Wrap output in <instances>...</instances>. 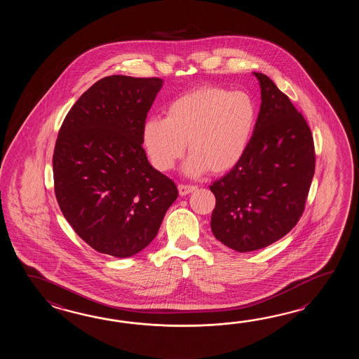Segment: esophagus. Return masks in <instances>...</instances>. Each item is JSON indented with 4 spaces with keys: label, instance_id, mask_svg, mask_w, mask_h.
<instances>
[{
    "label": "esophagus",
    "instance_id": "esophagus-1",
    "mask_svg": "<svg viewBox=\"0 0 359 359\" xmlns=\"http://www.w3.org/2000/svg\"><path fill=\"white\" fill-rule=\"evenodd\" d=\"M198 187L196 186H190V184H180L178 186V192H180V195L181 196H186V195H189L191 192H194V191L196 190Z\"/></svg>",
    "mask_w": 359,
    "mask_h": 359
}]
</instances>
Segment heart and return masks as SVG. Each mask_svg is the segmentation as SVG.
<instances>
[{"mask_svg":"<svg viewBox=\"0 0 359 359\" xmlns=\"http://www.w3.org/2000/svg\"><path fill=\"white\" fill-rule=\"evenodd\" d=\"M257 122V107L245 92L201 86L172 101L165 118H150L142 130L154 167L168 172L189 146L190 176L224 173L243 158Z\"/></svg>","mask_w":359,"mask_h":359,"instance_id":"heart-1","label":"heart"}]
</instances>
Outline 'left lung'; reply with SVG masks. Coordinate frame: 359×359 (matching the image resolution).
Segmentation results:
<instances>
[{"label":"left lung","instance_id":"obj_1","mask_svg":"<svg viewBox=\"0 0 359 359\" xmlns=\"http://www.w3.org/2000/svg\"><path fill=\"white\" fill-rule=\"evenodd\" d=\"M254 76L262 104L252 140L236 165L209 187L215 196L212 232L238 252L263 249L294 229L316 168L304 116L272 79Z\"/></svg>","mask_w":359,"mask_h":359}]
</instances>
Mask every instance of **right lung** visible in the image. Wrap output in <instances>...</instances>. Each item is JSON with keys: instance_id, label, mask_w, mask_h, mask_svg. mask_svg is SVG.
<instances>
[{"instance_id": "right-lung-1", "label": "right lung", "mask_w": 359, "mask_h": 359, "mask_svg": "<svg viewBox=\"0 0 359 359\" xmlns=\"http://www.w3.org/2000/svg\"><path fill=\"white\" fill-rule=\"evenodd\" d=\"M161 78L105 76L76 100L55 144V195L76 235L96 252L128 258L156 236L176 183L142 147Z\"/></svg>"}]
</instances>
